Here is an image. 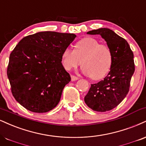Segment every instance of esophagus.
<instances>
[{"label": "esophagus", "mask_w": 146, "mask_h": 146, "mask_svg": "<svg viewBox=\"0 0 146 146\" xmlns=\"http://www.w3.org/2000/svg\"><path fill=\"white\" fill-rule=\"evenodd\" d=\"M78 77H76V76H74V75H71V81H76V80H78Z\"/></svg>", "instance_id": "obj_1"}]
</instances>
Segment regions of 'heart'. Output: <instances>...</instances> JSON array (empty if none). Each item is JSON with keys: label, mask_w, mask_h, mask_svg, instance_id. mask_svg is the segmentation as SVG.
I'll use <instances>...</instances> for the list:
<instances>
[{"label": "heart", "mask_w": 146, "mask_h": 146, "mask_svg": "<svg viewBox=\"0 0 146 146\" xmlns=\"http://www.w3.org/2000/svg\"><path fill=\"white\" fill-rule=\"evenodd\" d=\"M112 63L111 49L92 37L82 38L75 45L74 50L67 47L62 53V64L66 70L70 71L82 64L84 74L96 81L108 74Z\"/></svg>", "instance_id": "heart-1"}]
</instances>
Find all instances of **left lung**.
Returning <instances> with one entry per match:
<instances>
[{
  "mask_svg": "<svg viewBox=\"0 0 146 146\" xmlns=\"http://www.w3.org/2000/svg\"><path fill=\"white\" fill-rule=\"evenodd\" d=\"M87 34L100 35L104 38L112 52L113 63L104 80L91 84L84 101L94 111H110L120 104L129 92L135 72L134 56L128 42L112 30L101 28Z\"/></svg>",
  "mask_w": 146,
  "mask_h": 146,
  "instance_id": "8db88e82",
  "label": "left lung"
}]
</instances>
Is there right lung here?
Segmentation results:
<instances>
[{
  "label": "right lung",
  "instance_id": "obj_1",
  "mask_svg": "<svg viewBox=\"0 0 146 146\" xmlns=\"http://www.w3.org/2000/svg\"><path fill=\"white\" fill-rule=\"evenodd\" d=\"M76 35L43 31L22 38L10 54L7 77L15 100L29 111L45 113L56 108L71 77L62 53Z\"/></svg>",
  "mask_w": 146,
  "mask_h": 146
}]
</instances>
